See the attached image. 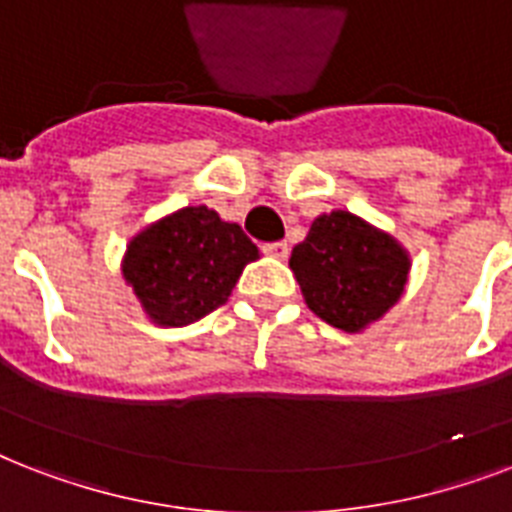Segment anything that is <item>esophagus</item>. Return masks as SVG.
I'll return each instance as SVG.
<instances>
[{
    "mask_svg": "<svg viewBox=\"0 0 512 512\" xmlns=\"http://www.w3.org/2000/svg\"><path fill=\"white\" fill-rule=\"evenodd\" d=\"M265 255L276 257V260H287L289 255V244L287 241H271V244H263Z\"/></svg>",
    "mask_w": 512,
    "mask_h": 512,
    "instance_id": "1",
    "label": "esophagus"
}]
</instances>
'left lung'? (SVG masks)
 <instances>
[{
	"mask_svg": "<svg viewBox=\"0 0 512 512\" xmlns=\"http://www.w3.org/2000/svg\"><path fill=\"white\" fill-rule=\"evenodd\" d=\"M289 268L319 319L345 332H361L404 295L409 255L390 233L345 209L319 215L292 249Z\"/></svg>",
	"mask_w": 512,
	"mask_h": 512,
	"instance_id": "left-lung-1",
	"label": "left lung"
}]
</instances>
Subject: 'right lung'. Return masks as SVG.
Here are the masks:
<instances>
[{"label": "right lung", "mask_w": 512, "mask_h": 512, "mask_svg": "<svg viewBox=\"0 0 512 512\" xmlns=\"http://www.w3.org/2000/svg\"><path fill=\"white\" fill-rule=\"evenodd\" d=\"M260 252L241 225L215 209L183 207L127 244L122 273L143 311L159 327H185L231 297L244 265Z\"/></svg>", "instance_id": "right-lung-1"}]
</instances>
